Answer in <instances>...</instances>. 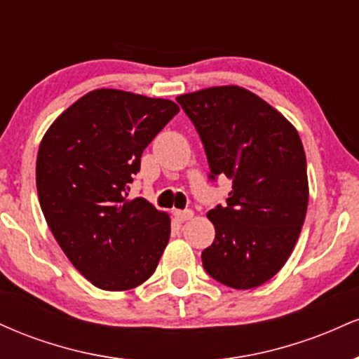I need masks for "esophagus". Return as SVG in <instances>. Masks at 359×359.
<instances>
[{
    "label": "esophagus",
    "instance_id": "34e87169",
    "mask_svg": "<svg viewBox=\"0 0 359 359\" xmlns=\"http://www.w3.org/2000/svg\"><path fill=\"white\" fill-rule=\"evenodd\" d=\"M174 216H175V219H177V221L184 222V221L192 219L194 212L191 211V209H185V211H174Z\"/></svg>",
    "mask_w": 359,
    "mask_h": 359
}]
</instances>
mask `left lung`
<instances>
[{"label": "left lung", "mask_w": 359, "mask_h": 359, "mask_svg": "<svg viewBox=\"0 0 359 359\" xmlns=\"http://www.w3.org/2000/svg\"><path fill=\"white\" fill-rule=\"evenodd\" d=\"M204 143L211 179L226 175V205L211 209L216 229L204 270L248 290L277 275L294 251L309 204L302 142L273 106L240 86H216L177 97Z\"/></svg>", "instance_id": "8db88e82"}]
</instances>
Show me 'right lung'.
Here are the masks:
<instances>
[{"label": "right lung", "mask_w": 359, "mask_h": 359, "mask_svg": "<svg viewBox=\"0 0 359 359\" xmlns=\"http://www.w3.org/2000/svg\"><path fill=\"white\" fill-rule=\"evenodd\" d=\"M179 113L170 100L96 89L69 106L40 142L36 191L65 257L93 285L121 292L154 273L170 217L128 199L148 143Z\"/></svg>", "instance_id": "add662e5"}]
</instances>
